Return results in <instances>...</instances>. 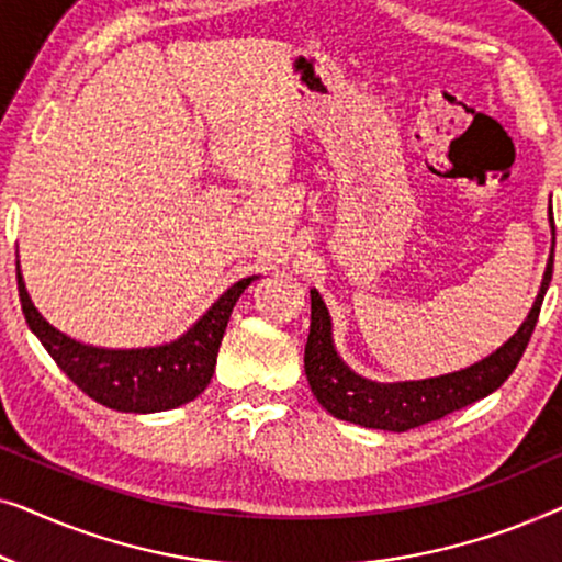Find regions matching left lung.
I'll list each match as a JSON object with an SVG mask.
<instances>
[{"label":"left lung","mask_w":562,"mask_h":562,"mask_svg":"<svg viewBox=\"0 0 562 562\" xmlns=\"http://www.w3.org/2000/svg\"><path fill=\"white\" fill-rule=\"evenodd\" d=\"M550 227V260L544 268L540 294H537L521 327L488 358L479 360L471 368H463V371L437 375V379L379 383L350 371L335 350L333 319H329L327 306L322 302L319 291L312 289V325L304 348V371L317 402L333 417L352 422V425L386 429V432H406V429L427 425V422L442 419L445 414L463 409V406L496 391L517 368L521 352L535 333L537 317H540L544 291H548L552 279V258H555V220L552 217Z\"/></svg>","instance_id":"1"}]
</instances>
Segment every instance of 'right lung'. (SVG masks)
<instances>
[{
  "mask_svg": "<svg viewBox=\"0 0 562 562\" xmlns=\"http://www.w3.org/2000/svg\"><path fill=\"white\" fill-rule=\"evenodd\" d=\"M256 279L258 276H248L233 283L179 340L156 345V348L110 350L74 340L53 327L48 319H43V314L30 302L18 266L22 314L48 356L89 398L110 409L133 414L176 409L202 394L206 383L212 381L233 306Z\"/></svg>",
  "mask_w": 562,
  "mask_h": 562,
  "instance_id": "right-lung-1",
  "label": "right lung"
}]
</instances>
